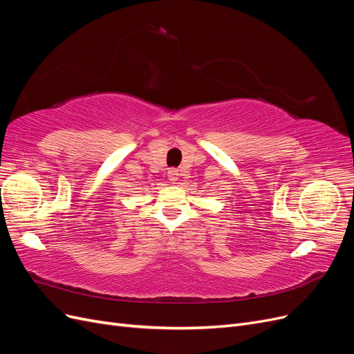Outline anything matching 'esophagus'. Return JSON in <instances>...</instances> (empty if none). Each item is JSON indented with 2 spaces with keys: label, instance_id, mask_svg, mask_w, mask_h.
Returning <instances> with one entry per match:
<instances>
[{
  "label": "esophagus",
  "instance_id": "1",
  "mask_svg": "<svg viewBox=\"0 0 354 354\" xmlns=\"http://www.w3.org/2000/svg\"><path fill=\"white\" fill-rule=\"evenodd\" d=\"M178 176H180V173H178L177 168H169L168 169V178H169L171 183H176V181L178 180Z\"/></svg>",
  "mask_w": 354,
  "mask_h": 354
}]
</instances>
